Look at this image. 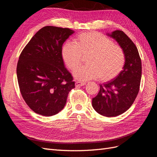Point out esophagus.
I'll list each match as a JSON object with an SVG mask.
<instances>
[{
  "label": "esophagus",
  "mask_w": 157,
  "mask_h": 157,
  "mask_svg": "<svg viewBox=\"0 0 157 157\" xmlns=\"http://www.w3.org/2000/svg\"><path fill=\"white\" fill-rule=\"evenodd\" d=\"M85 84H86V82L77 81V82H75V86H76V87H79V86H84V85H85Z\"/></svg>",
  "instance_id": "34e87169"
}]
</instances>
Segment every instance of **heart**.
Returning a JSON list of instances; mask_svg holds the SVG:
<instances>
[{"instance_id": "heart-1", "label": "heart", "mask_w": 157, "mask_h": 157, "mask_svg": "<svg viewBox=\"0 0 157 157\" xmlns=\"http://www.w3.org/2000/svg\"><path fill=\"white\" fill-rule=\"evenodd\" d=\"M74 43L67 42L62 48V57L68 68L75 71L86 57V66L74 73L80 80L99 78L109 81L119 75L126 63L124 51L119 45L114 44L109 38L98 32L82 33L77 36Z\"/></svg>"}]
</instances>
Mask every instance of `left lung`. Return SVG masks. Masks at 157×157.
Here are the masks:
<instances>
[{"label":"left lung","instance_id":"1","mask_svg":"<svg viewBox=\"0 0 157 157\" xmlns=\"http://www.w3.org/2000/svg\"><path fill=\"white\" fill-rule=\"evenodd\" d=\"M108 35L115 39L124 50L126 63L115 79L99 84L100 90L92 98V106L100 115L112 117L126 111L134 102L140 86L141 61L136 46L122 31L116 30Z\"/></svg>","mask_w":157,"mask_h":157}]
</instances>
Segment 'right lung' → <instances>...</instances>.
<instances>
[{
  "mask_svg": "<svg viewBox=\"0 0 157 157\" xmlns=\"http://www.w3.org/2000/svg\"><path fill=\"white\" fill-rule=\"evenodd\" d=\"M73 31L54 26L42 27L22 50L17 78L27 105L39 115H56L65 105L75 88L72 75L64 67L62 46Z\"/></svg>",
  "mask_w": 157,
  "mask_h": 157,
  "instance_id": "add662e5",
  "label": "right lung"
}]
</instances>
